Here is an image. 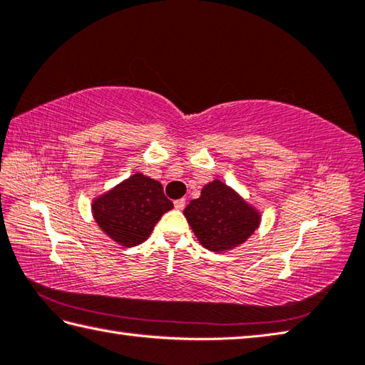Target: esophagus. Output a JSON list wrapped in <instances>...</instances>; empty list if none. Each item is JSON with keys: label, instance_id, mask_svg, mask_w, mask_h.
<instances>
[{"label": "esophagus", "instance_id": "1", "mask_svg": "<svg viewBox=\"0 0 365 365\" xmlns=\"http://www.w3.org/2000/svg\"><path fill=\"white\" fill-rule=\"evenodd\" d=\"M185 204H187V201H185V199H177V201L174 202L177 210H183L185 209Z\"/></svg>", "mask_w": 365, "mask_h": 365}]
</instances>
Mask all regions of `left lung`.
<instances>
[{
    "label": "left lung",
    "mask_w": 365,
    "mask_h": 365,
    "mask_svg": "<svg viewBox=\"0 0 365 365\" xmlns=\"http://www.w3.org/2000/svg\"><path fill=\"white\" fill-rule=\"evenodd\" d=\"M183 215L204 248L221 253L245 244L259 227L261 213L234 188L215 178L185 207Z\"/></svg>",
    "instance_id": "1"
}]
</instances>
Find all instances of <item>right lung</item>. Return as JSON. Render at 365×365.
Masks as SVG:
<instances>
[{"instance_id": "1", "label": "right lung", "mask_w": 365, "mask_h": 365, "mask_svg": "<svg viewBox=\"0 0 365 365\" xmlns=\"http://www.w3.org/2000/svg\"><path fill=\"white\" fill-rule=\"evenodd\" d=\"M170 209L174 204L164 196L163 185L142 173L128 177L91 202L93 218L101 231L125 248L145 242Z\"/></svg>"}]
</instances>
